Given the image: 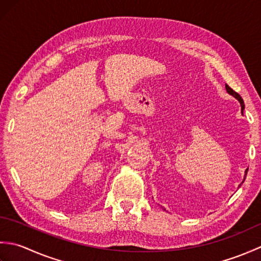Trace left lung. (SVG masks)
<instances>
[{"label":"left lung","mask_w":261,"mask_h":261,"mask_svg":"<svg viewBox=\"0 0 261 261\" xmlns=\"http://www.w3.org/2000/svg\"><path fill=\"white\" fill-rule=\"evenodd\" d=\"M225 88H226V92H228L229 94H231V95L232 96H234L237 99H238V101H239L240 102V104H241V108H242V110L243 109H245V103H243V99H242V97L239 95V94H238L237 92H234L233 90H232V88L229 86V85H226L225 84ZM247 173H248V169L246 170V175H245V178H246V177H247Z\"/></svg>","instance_id":"left-lung-1"}]
</instances>
